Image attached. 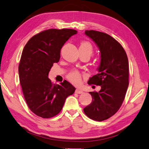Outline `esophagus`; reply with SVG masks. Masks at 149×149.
Listing matches in <instances>:
<instances>
[{
	"instance_id": "1",
	"label": "esophagus",
	"mask_w": 149,
	"mask_h": 149,
	"mask_svg": "<svg viewBox=\"0 0 149 149\" xmlns=\"http://www.w3.org/2000/svg\"><path fill=\"white\" fill-rule=\"evenodd\" d=\"M75 93H77V94H81V93H83V91L81 90V89H76L75 90Z\"/></svg>"
}]
</instances>
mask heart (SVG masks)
<instances>
[{"label":"heart","instance_id":"1","mask_svg":"<svg viewBox=\"0 0 149 149\" xmlns=\"http://www.w3.org/2000/svg\"><path fill=\"white\" fill-rule=\"evenodd\" d=\"M79 49H84L88 51L89 53H93V46L92 45L88 42H82L79 47ZM67 78L71 83L75 85H78L81 83L82 80V77L81 74L77 71H73L70 72L67 76Z\"/></svg>","mask_w":149,"mask_h":149}]
</instances>
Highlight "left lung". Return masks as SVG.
Returning a JSON list of instances; mask_svg holds the SVG:
<instances>
[{
	"mask_svg": "<svg viewBox=\"0 0 149 149\" xmlns=\"http://www.w3.org/2000/svg\"><path fill=\"white\" fill-rule=\"evenodd\" d=\"M85 34L100 52L98 74L89 78L88 83L100 86L101 89L89 92L92 102L84 112L90 119L102 121L118 111L125 98L129 85L128 59L121 45L108 34L95 30H86Z\"/></svg>",
	"mask_w": 149,
	"mask_h": 149,
	"instance_id": "8db88e82",
	"label": "left lung"
}]
</instances>
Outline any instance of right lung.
Masks as SVG:
<instances>
[{
    "instance_id": "obj_1",
    "label": "right lung",
    "mask_w": 149,
    "mask_h": 149,
    "mask_svg": "<svg viewBox=\"0 0 149 149\" xmlns=\"http://www.w3.org/2000/svg\"><path fill=\"white\" fill-rule=\"evenodd\" d=\"M77 32L73 29L44 30L33 36L24 47L18 67L20 84L28 107L42 118L56 116L75 90L65 80L53 84L48 74L53 63L60 60L64 44Z\"/></svg>"
}]
</instances>
